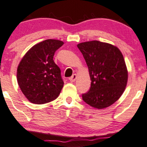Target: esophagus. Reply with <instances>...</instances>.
Segmentation results:
<instances>
[{"mask_svg": "<svg viewBox=\"0 0 147 147\" xmlns=\"http://www.w3.org/2000/svg\"><path fill=\"white\" fill-rule=\"evenodd\" d=\"M76 79H77V75L76 74H74V75H72V76L70 78V81L71 82H74L75 80H76Z\"/></svg>", "mask_w": 147, "mask_h": 147, "instance_id": "esophagus-1", "label": "esophagus"}]
</instances>
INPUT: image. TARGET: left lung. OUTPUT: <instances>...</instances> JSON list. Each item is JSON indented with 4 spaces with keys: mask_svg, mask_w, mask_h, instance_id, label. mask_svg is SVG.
<instances>
[{
    "mask_svg": "<svg viewBox=\"0 0 147 147\" xmlns=\"http://www.w3.org/2000/svg\"><path fill=\"white\" fill-rule=\"evenodd\" d=\"M88 67L90 89L82 94L86 104L96 109L112 105L123 94L128 70L121 52L117 47L98 40L77 45Z\"/></svg>",
    "mask_w": 147,
    "mask_h": 147,
    "instance_id": "1",
    "label": "left lung"
}]
</instances>
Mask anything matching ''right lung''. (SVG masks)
Returning <instances> with one entry per match:
<instances>
[{
  "label": "right lung",
  "mask_w": 147,
  "mask_h": 147,
  "mask_svg": "<svg viewBox=\"0 0 147 147\" xmlns=\"http://www.w3.org/2000/svg\"><path fill=\"white\" fill-rule=\"evenodd\" d=\"M63 42L49 39L27 51L17 67V82L30 102L45 104L55 100L63 86L61 70L54 63V53Z\"/></svg>",
  "instance_id": "obj_1"
}]
</instances>
